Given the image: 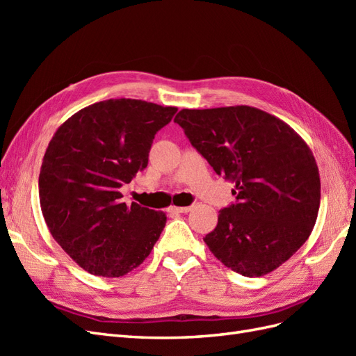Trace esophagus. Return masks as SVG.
<instances>
[{
	"label": "esophagus",
	"instance_id": "obj_1",
	"mask_svg": "<svg viewBox=\"0 0 356 356\" xmlns=\"http://www.w3.org/2000/svg\"><path fill=\"white\" fill-rule=\"evenodd\" d=\"M191 211V207H169L168 212L170 213H187Z\"/></svg>",
	"mask_w": 356,
	"mask_h": 356
}]
</instances>
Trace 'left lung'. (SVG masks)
Wrapping results in <instances>:
<instances>
[{
  "mask_svg": "<svg viewBox=\"0 0 356 356\" xmlns=\"http://www.w3.org/2000/svg\"><path fill=\"white\" fill-rule=\"evenodd\" d=\"M178 123L218 175L234 182L236 203L220 211L203 241L233 272H273L310 236L321 179L314 153L281 118L248 105L181 110Z\"/></svg>",
  "mask_w": 356,
  "mask_h": 356,
  "instance_id": "obj_1",
  "label": "left lung"
}]
</instances>
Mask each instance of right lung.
<instances>
[{"instance_id": "obj_1", "label": "right lung", "mask_w": 356, "mask_h": 356, "mask_svg": "<svg viewBox=\"0 0 356 356\" xmlns=\"http://www.w3.org/2000/svg\"><path fill=\"white\" fill-rule=\"evenodd\" d=\"M177 106L108 99L71 115L42 157V217L63 251L86 272L120 277L152 252L166 213L122 202L120 187L148 165L154 135Z\"/></svg>"}]
</instances>
